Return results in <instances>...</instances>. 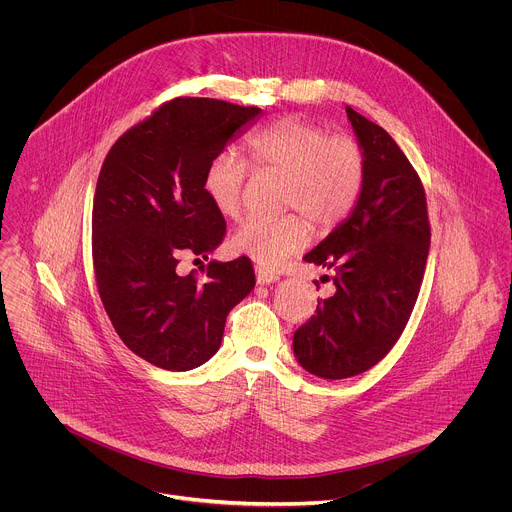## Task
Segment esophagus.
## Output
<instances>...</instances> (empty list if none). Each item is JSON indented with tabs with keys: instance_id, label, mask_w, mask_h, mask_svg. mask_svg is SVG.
I'll use <instances>...</instances> for the list:
<instances>
[{
	"instance_id": "34e87169",
	"label": "esophagus",
	"mask_w": 512,
	"mask_h": 512,
	"mask_svg": "<svg viewBox=\"0 0 512 512\" xmlns=\"http://www.w3.org/2000/svg\"><path fill=\"white\" fill-rule=\"evenodd\" d=\"M255 279L259 285H271V283H277L279 277L273 273V271H267L263 267H257L255 269Z\"/></svg>"
}]
</instances>
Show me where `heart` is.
I'll return each instance as SVG.
<instances>
[{
  "label": "heart",
  "instance_id": "heart-1",
  "mask_svg": "<svg viewBox=\"0 0 512 512\" xmlns=\"http://www.w3.org/2000/svg\"><path fill=\"white\" fill-rule=\"evenodd\" d=\"M247 161L285 175L283 205L295 207L317 227H333L355 207L365 179L359 147L347 137H329L325 129L297 117L279 119L243 141ZM247 165L235 151H217L203 173V193L223 217H237L243 205ZM299 213L249 217L229 239L237 255L275 269L307 247L311 225Z\"/></svg>",
  "mask_w": 512,
  "mask_h": 512
}]
</instances>
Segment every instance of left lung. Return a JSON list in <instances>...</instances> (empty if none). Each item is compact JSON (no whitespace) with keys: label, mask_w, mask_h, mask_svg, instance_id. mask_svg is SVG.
Returning <instances> with one entry per match:
<instances>
[{"label":"left lung","mask_w":512,"mask_h":512,"mask_svg":"<svg viewBox=\"0 0 512 512\" xmlns=\"http://www.w3.org/2000/svg\"><path fill=\"white\" fill-rule=\"evenodd\" d=\"M365 163L349 217L303 259L333 269L335 293L293 335L299 365L321 379H349L399 341L419 297L431 227L423 183L395 139L347 105Z\"/></svg>","instance_id":"1"}]
</instances>
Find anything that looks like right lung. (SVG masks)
Segmentation results:
<instances>
[{"label":"right lung","mask_w":512,"mask_h":512,"mask_svg":"<svg viewBox=\"0 0 512 512\" xmlns=\"http://www.w3.org/2000/svg\"><path fill=\"white\" fill-rule=\"evenodd\" d=\"M259 107L177 97L109 149L93 197L91 249L101 303L129 351L165 371H191L221 347L225 319L255 287L247 257L179 275L183 255L207 261L225 219L203 193L209 159L247 131Z\"/></svg>","instance_id":"add662e5"}]
</instances>
